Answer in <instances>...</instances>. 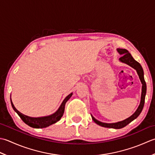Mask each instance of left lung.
Wrapping results in <instances>:
<instances>
[{"label":"left lung","instance_id":"1","mask_svg":"<svg viewBox=\"0 0 155 155\" xmlns=\"http://www.w3.org/2000/svg\"><path fill=\"white\" fill-rule=\"evenodd\" d=\"M117 51L120 55H122L120 58L119 59V61L123 63V64H127L128 65L130 66L131 68L134 69L137 72V74L139 77L140 80L142 84V92H141V97H140V102L139 106H138V108L136 110L135 112L133 114L131 115L130 117L127 118L126 119L124 120L114 122V123H106V122H102L99 120H97L94 116L91 114V118H92L94 122L96 123L99 126H102V127H106V128H115V129H120L122 128H124V126L128 125L129 123H130L132 121H133L134 119L137 118L138 116L140 115L141 113L142 110L143 109L144 104V100H145V96H146L147 93V84L146 82L144 81V71L143 69L142 68V66L139 63L137 62L136 60L132 58V56L128 50L125 49H117Z\"/></svg>","mask_w":155,"mask_h":155}]
</instances>
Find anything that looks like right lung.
I'll use <instances>...</instances> for the list:
<instances>
[{"instance_id":"obj_1","label":"right lung","mask_w":155,"mask_h":155,"mask_svg":"<svg viewBox=\"0 0 155 155\" xmlns=\"http://www.w3.org/2000/svg\"><path fill=\"white\" fill-rule=\"evenodd\" d=\"M73 95V93L69 94L68 96L65 97V98L63 101L61 105H60L59 108L55 112L51 115L46 116H42V117H31V116H28L27 115H25L23 114L20 112L18 110L16 109L14 106L13 103L12 102L11 100V102L12 108L17 113V114L20 116V118L22 119L25 124L28 126H31L32 128H46L47 126H49L50 125H52L55 124L57 122H58L61 118L63 116V114L64 113L65 110V105L66 102L69 100V98Z\"/></svg>"}]
</instances>
